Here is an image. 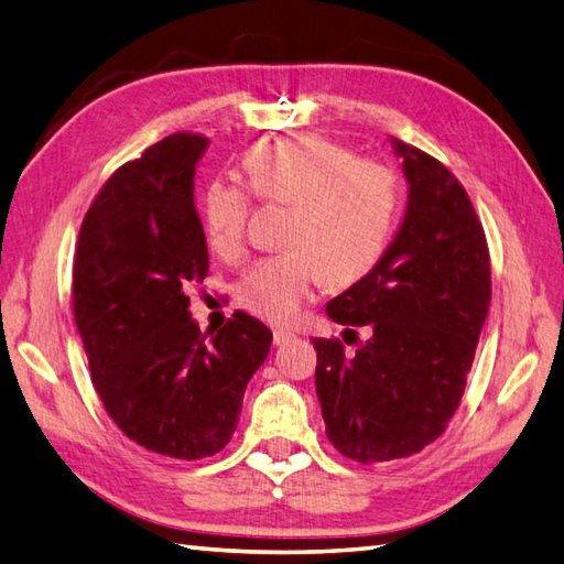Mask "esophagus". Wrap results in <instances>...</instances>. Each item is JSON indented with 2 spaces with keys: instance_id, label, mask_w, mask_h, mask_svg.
I'll use <instances>...</instances> for the list:
<instances>
[{
  "instance_id": "obj_1",
  "label": "esophagus",
  "mask_w": 564,
  "mask_h": 564,
  "mask_svg": "<svg viewBox=\"0 0 564 564\" xmlns=\"http://www.w3.org/2000/svg\"><path fill=\"white\" fill-rule=\"evenodd\" d=\"M294 338V333H290V330H274L272 333V340H274V346H282V343H290Z\"/></svg>"
}]
</instances>
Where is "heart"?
<instances>
[{"label":"heart","instance_id":"1","mask_svg":"<svg viewBox=\"0 0 564 564\" xmlns=\"http://www.w3.org/2000/svg\"><path fill=\"white\" fill-rule=\"evenodd\" d=\"M243 167L260 199L292 204L286 248L258 260L236 286L240 306L252 316L294 324L326 280L352 284L384 258L401 202L394 167L355 158L350 148L312 133L256 143ZM250 189L216 177L202 192L206 243L226 260L246 250Z\"/></svg>","mask_w":564,"mask_h":564}]
</instances>
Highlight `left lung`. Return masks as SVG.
Returning a JSON list of instances; mask_svg holds the SVG:
<instances>
[{
  "mask_svg": "<svg viewBox=\"0 0 564 564\" xmlns=\"http://www.w3.org/2000/svg\"><path fill=\"white\" fill-rule=\"evenodd\" d=\"M397 143L409 180L399 234L370 274L326 314L370 338L352 352L314 338L316 394L340 455L372 465L421 453L447 429L465 394L491 302L485 228L465 187L441 160ZM354 340H349V336Z\"/></svg>",
  "mask_w": 564,
  "mask_h": 564,
  "instance_id": "left-lung-1",
  "label": "left lung"
}]
</instances>
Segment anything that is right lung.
Instances as JSON below:
<instances>
[{"mask_svg": "<svg viewBox=\"0 0 564 564\" xmlns=\"http://www.w3.org/2000/svg\"><path fill=\"white\" fill-rule=\"evenodd\" d=\"M209 138L172 133L121 165L91 202L73 265V314L91 384L145 451L202 459L224 451L272 333L236 312L202 333L192 284L209 274L194 165Z\"/></svg>", "mask_w": 564, "mask_h": 564, "instance_id": "add662e5", "label": "right lung"}]
</instances>
